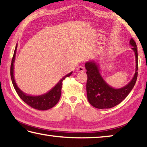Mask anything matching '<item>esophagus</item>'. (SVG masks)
<instances>
[{"instance_id": "esophagus-1", "label": "esophagus", "mask_w": 147, "mask_h": 147, "mask_svg": "<svg viewBox=\"0 0 147 147\" xmlns=\"http://www.w3.org/2000/svg\"><path fill=\"white\" fill-rule=\"evenodd\" d=\"M76 71L78 72V73H82V72L85 71V69H84V67L82 66H79L77 67Z\"/></svg>"}]
</instances>
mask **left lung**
I'll return each instance as SVG.
<instances>
[{
  "label": "left lung",
  "instance_id": "obj_1",
  "mask_svg": "<svg viewBox=\"0 0 147 147\" xmlns=\"http://www.w3.org/2000/svg\"><path fill=\"white\" fill-rule=\"evenodd\" d=\"M130 44L135 53L136 69L132 80L126 86L120 89L111 88L104 80L99 73L98 65L94 61H88L85 64L88 75L86 91L89 102L98 109L111 108L118 105L128 95L135 86L138 73V47L131 38Z\"/></svg>",
  "mask_w": 147,
  "mask_h": 147
}]
</instances>
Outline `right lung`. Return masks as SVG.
<instances>
[{
    "mask_svg": "<svg viewBox=\"0 0 147 147\" xmlns=\"http://www.w3.org/2000/svg\"><path fill=\"white\" fill-rule=\"evenodd\" d=\"M17 47V44L16 45V49H15L13 58H12L11 59L10 67L11 79L12 81V84H13V86L15 89H16L17 93L18 94L19 97L21 98L24 102L34 109H38V110H47V109L52 108L58 102L59 98H60L61 93L62 82H63V80H65L66 77L70 76L72 74V72L70 73H69L68 74H67L66 76L63 77V78L59 80V82L57 84L51 91L48 92V93H47L46 94L36 96L26 94L25 93H24L23 91L20 90L19 88L17 87L16 83V81H15L14 80L13 63L15 61V57H16Z\"/></svg>",
    "mask_w": 147,
    "mask_h": 147,
    "instance_id": "right-lung-1",
    "label": "right lung"
}]
</instances>
